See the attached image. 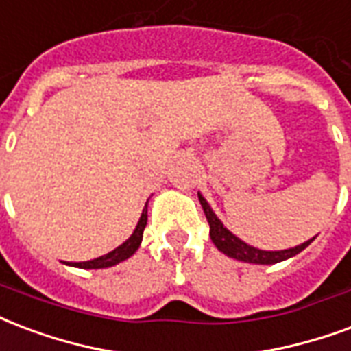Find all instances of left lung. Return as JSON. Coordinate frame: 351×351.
<instances>
[{
    "label": "left lung",
    "instance_id": "8db88e82",
    "mask_svg": "<svg viewBox=\"0 0 351 351\" xmlns=\"http://www.w3.org/2000/svg\"><path fill=\"white\" fill-rule=\"evenodd\" d=\"M199 201H201L204 215H206V219H208L210 238L214 241V245L221 251L223 255L230 256V258H236V261L249 262V264H277V262L287 261L290 256L301 253V251L314 240V238H311V240L303 241L301 245H295V247L290 249H282V251H262V249L253 247V245H249V243H245L243 240H240L238 236L232 234V232L223 225L221 219L214 214V210L210 208V204L201 193H199Z\"/></svg>",
    "mask_w": 351,
    "mask_h": 351
}]
</instances>
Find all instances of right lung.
<instances>
[{
    "mask_svg": "<svg viewBox=\"0 0 351 351\" xmlns=\"http://www.w3.org/2000/svg\"><path fill=\"white\" fill-rule=\"evenodd\" d=\"M149 204V201H147ZM147 204L143 208V214L139 217V221L136 225V230L132 232L128 240L124 241L123 245H119L117 249L110 251L108 255L98 256V258H93V261L87 262H69V266H74V268H85V269H100V268H110V266H115L119 262L126 261L130 256L136 253L139 245H141L143 240V230L147 227Z\"/></svg>",
    "mask_w": 351,
    "mask_h": 351,
    "instance_id": "obj_1",
    "label": "right lung"
}]
</instances>
